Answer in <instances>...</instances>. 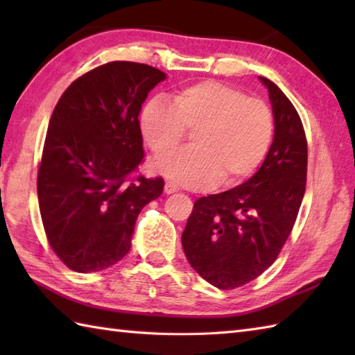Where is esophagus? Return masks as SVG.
Returning a JSON list of instances; mask_svg holds the SVG:
<instances>
[{
    "label": "esophagus",
    "instance_id": "34e87169",
    "mask_svg": "<svg viewBox=\"0 0 355 355\" xmlns=\"http://www.w3.org/2000/svg\"><path fill=\"white\" fill-rule=\"evenodd\" d=\"M178 189H180V187L173 182H166V184H164V193H173V192H177Z\"/></svg>",
    "mask_w": 355,
    "mask_h": 355
}]
</instances>
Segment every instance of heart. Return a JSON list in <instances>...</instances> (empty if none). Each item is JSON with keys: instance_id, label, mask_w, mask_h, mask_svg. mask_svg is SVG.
<instances>
[{"instance_id": "1", "label": "heart", "mask_w": 355, "mask_h": 355, "mask_svg": "<svg viewBox=\"0 0 355 355\" xmlns=\"http://www.w3.org/2000/svg\"><path fill=\"white\" fill-rule=\"evenodd\" d=\"M275 130L268 105L216 80H201L172 96L150 99L140 131L155 157L175 150L192 131V146L155 163V171L187 187L233 186L250 177L267 155Z\"/></svg>"}]
</instances>
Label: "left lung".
I'll list each match as a JSON object with an SVG mask.
<instances>
[{"label":"left lung","mask_w":355,"mask_h":355,"mask_svg":"<svg viewBox=\"0 0 355 355\" xmlns=\"http://www.w3.org/2000/svg\"><path fill=\"white\" fill-rule=\"evenodd\" d=\"M259 79L268 88L275 117L266 160L245 183L195 201L182 235L193 270L220 290L248 284L276 261L305 193L308 148L302 120L281 88Z\"/></svg>","instance_id":"left-lung-1"}]
</instances>
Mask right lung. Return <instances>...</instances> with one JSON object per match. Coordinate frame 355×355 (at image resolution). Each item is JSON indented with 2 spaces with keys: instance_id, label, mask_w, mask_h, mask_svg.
<instances>
[{
  "instance_id": "right-lung-1",
  "label": "right lung",
  "mask_w": 355,
  "mask_h": 355,
  "mask_svg": "<svg viewBox=\"0 0 355 355\" xmlns=\"http://www.w3.org/2000/svg\"><path fill=\"white\" fill-rule=\"evenodd\" d=\"M166 74L114 61L82 74L53 111L37 169V201L53 252L78 273L130 252L135 220L163 192L162 177L131 178L143 162L139 114Z\"/></svg>"
}]
</instances>
